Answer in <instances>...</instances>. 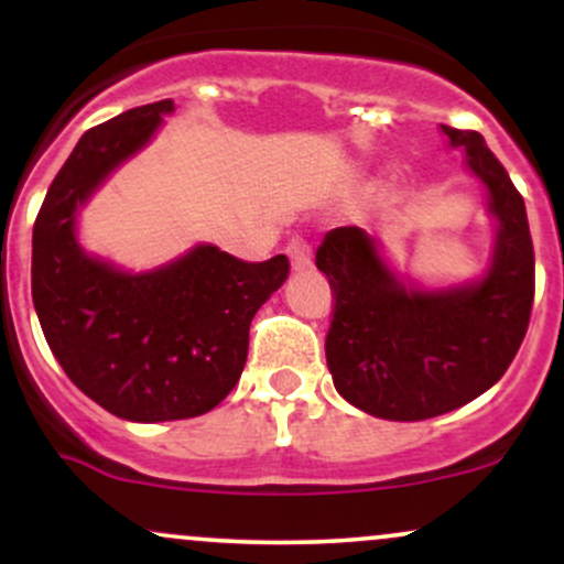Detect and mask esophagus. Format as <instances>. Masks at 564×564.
<instances>
[{"instance_id":"1","label":"esophagus","mask_w":564,"mask_h":564,"mask_svg":"<svg viewBox=\"0 0 564 564\" xmlns=\"http://www.w3.org/2000/svg\"><path fill=\"white\" fill-rule=\"evenodd\" d=\"M286 254L291 260V268H294L296 273H300V270L313 268V249H310V243L304 241V238H300V236L291 238V241L286 243Z\"/></svg>"}]
</instances>
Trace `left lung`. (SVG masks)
Instances as JSON below:
<instances>
[{
    "mask_svg": "<svg viewBox=\"0 0 564 564\" xmlns=\"http://www.w3.org/2000/svg\"><path fill=\"white\" fill-rule=\"evenodd\" d=\"M453 148L488 185L498 219L496 257L477 286L405 289L360 228L326 232L315 264L332 286L326 364L347 403L392 422L462 408L507 373L525 339L535 254L525 200L475 129L443 124Z\"/></svg>",
    "mask_w": 564,
    "mask_h": 564,
    "instance_id": "left-lung-1",
    "label": "left lung"
}]
</instances>
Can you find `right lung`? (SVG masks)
Instances as JSON below:
<instances>
[{"label":"right lung","mask_w":564,"mask_h":564,"mask_svg":"<svg viewBox=\"0 0 564 564\" xmlns=\"http://www.w3.org/2000/svg\"><path fill=\"white\" fill-rule=\"evenodd\" d=\"M174 111L148 102L82 134L34 223L31 296L50 349L79 390L127 422H177L223 403L241 379L249 326L289 275L286 254L243 262L198 246L127 275L74 236L76 209Z\"/></svg>","instance_id":"add662e5"}]
</instances>
